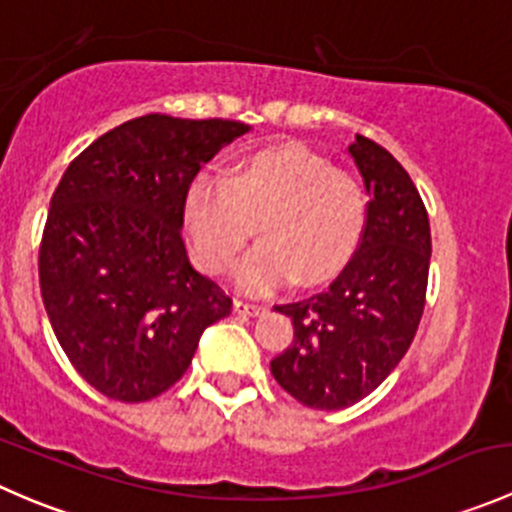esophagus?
<instances>
[{
    "instance_id": "obj_1",
    "label": "esophagus",
    "mask_w": 512,
    "mask_h": 512,
    "mask_svg": "<svg viewBox=\"0 0 512 512\" xmlns=\"http://www.w3.org/2000/svg\"><path fill=\"white\" fill-rule=\"evenodd\" d=\"M235 312L247 314V317H257L260 312H265V307L255 302H245V299H235Z\"/></svg>"
}]
</instances>
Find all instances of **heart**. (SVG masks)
<instances>
[{"instance_id": "b5f03b06", "label": "heart", "mask_w": 512, "mask_h": 512, "mask_svg": "<svg viewBox=\"0 0 512 512\" xmlns=\"http://www.w3.org/2000/svg\"><path fill=\"white\" fill-rule=\"evenodd\" d=\"M183 213L195 260L215 275L235 265L257 223L262 242L237 267V285L260 294L342 270L364 235L366 195L327 158L277 146L247 156L230 180L213 170L195 175Z\"/></svg>"}]
</instances>
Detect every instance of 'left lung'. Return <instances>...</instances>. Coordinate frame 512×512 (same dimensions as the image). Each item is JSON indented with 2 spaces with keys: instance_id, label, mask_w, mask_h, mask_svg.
Returning a JSON list of instances; mask_svg holds the SVG:
<instances>
[{
  "instance_id": "1",
  "label": "left lung",
  "mask_w": 512,
  "mask_h": 512,
  "mask_svg": "<svg viewBox=\"0 0 512 512\" xmlns=\"http://www.w3.org/2000/svg\"><path fill=\"white\" fill-rule=\"evenodd\" d=\"M349 156L369 193L359 247L327 289L275 304L292 319L294 339L270 361L272 376L319 411L361 401L404 359L421 322L431 262L428 213L404 165L359 133Z\"/></svg>"
}]
</instances>
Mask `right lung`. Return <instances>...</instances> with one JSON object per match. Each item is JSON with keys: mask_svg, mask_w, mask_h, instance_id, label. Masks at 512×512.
I'll return each mask as SVG.
<instances>
[{"mask_svg": "<svg viewBox=\"0 0 512 512\" xmlns=\"http://www.w3.org/2000/svg\"><path fill=\"white\" fill-rule=\"evenodd\" d=\"M247 131L148 113L96 138L54 190L41 299L74 369L108 399L168 391L200 334L230 314L232 299L190 265L180 227L190 180Z\"/></svg>", "mask_w": 512, "mask_h": 512, "instance_id": "add662e5", "label": "right lung"}]
</instances>
